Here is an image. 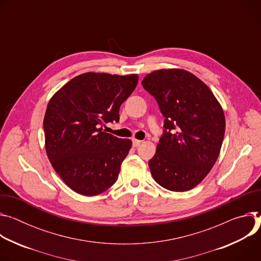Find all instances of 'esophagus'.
<instances>
[{
	"label": "esophagus",
	"mask_w": 261,
	"mask_h": 261,
	"mask_svg": "<svg viewBox=\"0 0 261 261\" xmlns=\"http://www.w3.org/2000/svg\"><path fill=\"white\" fill-rule=\"evenodd\" d=\"M141 143H142V141L137 140V139H133V146H134V147H138V146H140V145H141Z\"/></svg>",
	"instance_id": "obj_1"
}]
</instances>
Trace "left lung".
Instances as JSON below:
<instances>
[{
    "instance_id": "obj_1",
    "label": "left lung",
    "mask_w": 261,
    "mask_h": 261,
    "mask_svg": "<svg viewBox=\"0 0 261 261\" xmlns=\"http://www.w3.org/2000/svg\"><path fill=\"white\" fill-rule=\"evenodd\" d=\"M142 85L165 117L163 135L149 168L154 180L173 192H186L208 174L225 134L224 112L208 87L184 69H161Z\"/></svg>"
}]
</instances>
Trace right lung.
I'll list each match as a JSON object with an SVG mask.
<instances>
[{
  "label": "right lung",
  "mask_w": 261,
  "mask_h": 261,
  "mask_svg": "<svg viewBox=\"0 0 261 261\" xmlns=\"http://www.w3.org/2000/svg\"><path fill=\"white\" fill-rule=\"evenodd\" d=\"M137 84V74L86 72L49 100L43 120L46 154L74 192L98 195L117 180L132 141L108 134L103 127L119 121V108Z\"/></svg>",
  "instance_id": "1"
}]
</instances>
